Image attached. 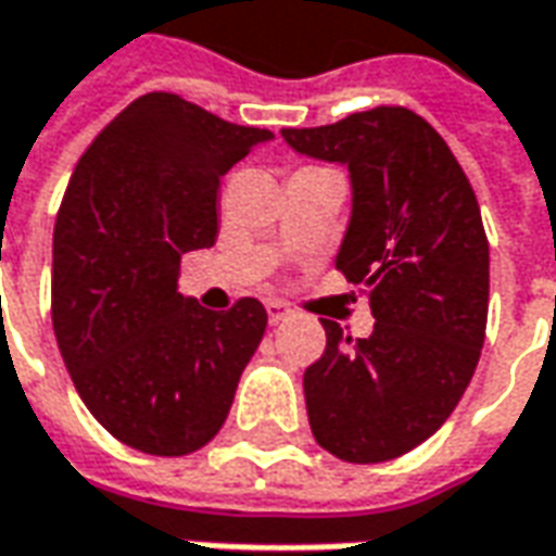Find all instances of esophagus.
Returning a JSON list of instances; mask_svg holds the SVG:
<instances>
[{
	"label": "esophagus",
	"mask_w": 556,
	"mask_h": 556,
	"mask_svg": "<svg viewBox=\"0 0 556 556\" xmlns=\"http://www.w3.org/2000/svg\"><path fill=\"white\" fill-rule=\"evenodd\" d=\"M266 312H269V324H281L293 315V308L287 303H281V300H269V303H266Z\"/></svg>",
	"instance_id": "obj_1"
}]
</instances>
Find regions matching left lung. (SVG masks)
I'll use <instances>...</instances> for the list:
<instances>
[{"mask_svg":"<svg viewBox=\"0 0 556 556\" xmlns=\"http://www.w3.org/2000/svg\"><path fill=\"white\" fill-rule=\"evenodd\" d=\"M287 147L352 177L337 269L370 296L374 333L324 318L305 370L315 441L342 462H389L450 419L478 367L490 308V244L475 189L422 115L404 106L285 128Z\"/></svg>","mask_w":556,"mask_h":556,"instance_id":"obj_1","label":"left lung"}]
</instances>
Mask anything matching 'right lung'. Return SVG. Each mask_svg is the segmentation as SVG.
Wrapping results in <instances>:
<instances>
[{
  "mask_svg": "<svg viewBox=\"0 0 556 556\" xmlns=\"http://www.w3.org/2000/svg\"><path fill=\"white\" fill-rule=\"evenodd\" d=\"M266 140L152 91L97 134L66 186L54 337L85 407L140 453L189 456L211 441L266 333L253 296L207 312L177 290L182 253L217 241L219 177Z\"/></svg>",
  "mask_w": 556,
  "mask_h": 556,
  "instance_id": "right-lung-1",
  "label": "right lung"
}]
</instances>
